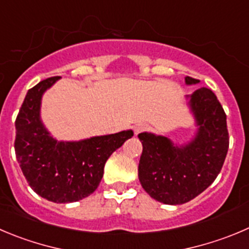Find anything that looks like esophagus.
<instances>
[{
	"label": "esophagus",
	"instance_id": "obj_1",
	"mask_svg": "<svg viewBox=\"0 0 249 249\" xmlns=\"http://www.w3.org/2000/svg\"><path fill=\"white\" fill-rule=\"evenodd\" d=\"M149 129V126L146 124V123H138V124H136L134 126V133L136 134H139L142 133V132H145Z\"/></svg>",
	"mask_w": 249,
	"mask_h": 249
}]
</instances>
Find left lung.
I'll use <instances>...</instances> for the list:
<instances>
[{"instance_id":"8db88e82","label":"left lung","mask_w":249,"mask_h":249,"mask_svg":"<svg viewBox=\"0 0 249 249\" xmlns=\"http://www.w3.org/2000/svg\"><path fill=\"white\" fill-rule=\"evenodd\" d=\"M184 80L187 85L199 83L191 77ZM187 98L198 127L191 142L176 145L165 136L138 134L143 144L139 181L164 204H183L205 191L221 171L229 150L226 115L216 95L203 87Z\"/></svg>"}]
</instances>
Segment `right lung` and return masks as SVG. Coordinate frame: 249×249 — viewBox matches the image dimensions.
Wrapping results in <instances>:
<instances>
[{
	"label": "right lung",
	"instance_id": "add662e5",
	"mask_svg": "<svg viewBox=\"0 0 249 249\" xmlns=\"http://www.w3.org/2000/svg\"><path fill=\"white\" fill-rule=\"evenodd\" d=\"M60 77L42 80L29 89L16 120V150L23 175L33 191L53 203H73L90 196L100 183L104 166L133 131L58 142L40 118L41 98Z\"/></svg>",
	"mask_w": 249,
	"mask_h": 249
}]
</instances>
